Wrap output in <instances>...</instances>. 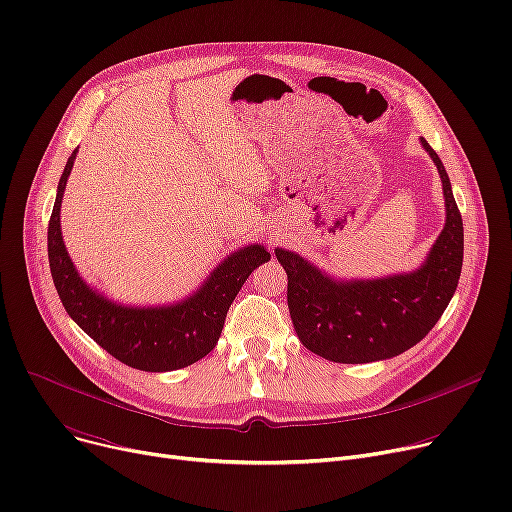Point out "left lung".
I'll use <instances>...</instances> for the list:
<instances>
[{
    "instance_id": "left-lung-1",
    "label": "left lung",
    "mask_w": 512,
    "mask_h": 512,
    "mask_svg": "<svg viewBox=\"0 0 512 512\" xmlns=\"http://www.w3.org/2000/svg\"><path fill=\"white\" fill-rule=\"evenodd\" d=\"M429 152L446 198V224L416 270L372 280H343L305 257L276 249L288 276V311L303 347L337 364H368L408 351L429 335L456 293L464 232L450 177L437 152Z\"/></svg>"
}]
</instances>
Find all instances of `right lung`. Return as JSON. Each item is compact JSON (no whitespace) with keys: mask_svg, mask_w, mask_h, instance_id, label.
Here are the masks:
<instances>
[{"mask_svg":"<svg viewBox=\"0 0 512 512\" xmlns=\"http://www.w3.org/2000/svg\"><path fill=\"white\" fill-rule=\"evenodd\" d=\"M77 148L64 165L48 226V257L58 297L77 326L119 362L144 372L186 368L217 345L228 309L244 280L270 261L263 244H247L215 265L186 299L167 305H123L87 284L66 253L60 207Z\"/></svg>","mask_w":512,"mask_h":512,"instance_id":"1","label":"right lung"}]
</instances>
